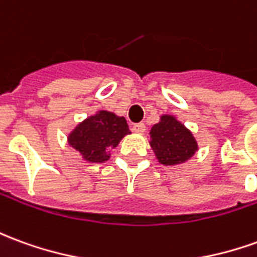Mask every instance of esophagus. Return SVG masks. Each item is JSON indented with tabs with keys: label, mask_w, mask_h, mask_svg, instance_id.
Listing matches in <instances>:
<instances>
[{
	"label": "esophagus",
	"mask_w": 257,
	"mask_h": 257,
	"mask_svg": "<svg viewBox=\"0 0 257 257\" xmlns=\"http://www.w3.org/2000/svg\"><path fill=\"white\" fill-rule=\"evenodd\" d=\"M135 132H138V134H143L145 131H146V125L143 122H138V123H134V126H132Z\"/></svg>",
	"instance_id": "esophagus-1"
}]
</instances>
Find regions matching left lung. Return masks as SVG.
I'll return each instance as SVG.
<instances>
[{
    "instance_id": "left-lung-1",
    "label": "left lung",
    "mask_w": 257,
    "mask_h": 257,
    "mask_svg": "<svg viewBox=\"0 0 257 257\" xmlns=\"http://www.w3.org/2000/svg\"><path fill=\"white\" fill-rule=\"evenodd\" d=\"M150 145L161 164L175 166L192 157L197 145L192 134L174 116L163 115L152 128Z\"/></svg>"
}]
</instances>
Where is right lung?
Masks as SVG:
<instances>
[{
	"mask_svg": "<svg viewBox=\"0 0 257 257\" xmlns=\"http://www.w3.org/2000/svg\"><path fill=\"white\" fill-rule=\"evenodd\" d=\"M126 134H129V128L123 116L98 111L96 115L79 123L69 135V145L80 152L87 161L101 163L108 160L107 152L115 147Z\"/></svg>",
	"mask_w": 257,
	"mask_h": 257,
	"instance_id": "1",
	"label": "right lung"
}]
</instances>
